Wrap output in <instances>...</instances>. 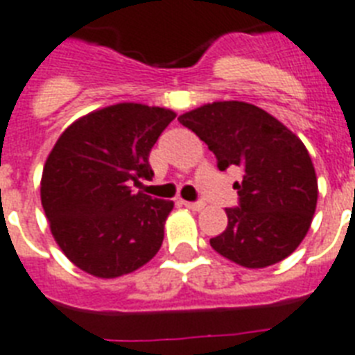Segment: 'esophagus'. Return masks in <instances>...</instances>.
<instances>
[{
    "label": "esophagus",
    "mask_w": 355,
    "mask_h": 355,
    "mask_svg": "<svg viewBox=\"0 0 355 355\" xmlns=\"http://www.w3.org/2000/svg\"><path fill=\"white\" fill-rule=\"evenodd\" d=\"M182 205L186 208H189V210H201L205 207L201 201H182Z\"/></svg>",
    "instance_id": "34e87169"
}]
</instances>
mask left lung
<instances>
[{
    "label": "left lung",
    "instance_id": "left-lung-1",
    "mask_svg": "<svg viewBox=\"0 0 355 355\" xmlns=\"http://www.w3.org/2000/svg\"><path fill=\"white\" fill-rule=\"evenodd\" d=\"M212 150L220 171L238 166V207L210 245L245 268L283 261L309 231L318 197L311 156L300 137L261 107L214 102L178 117Z\"/></svg>",
    "mask_w": 355,
    "mask_h": 355
}]
</instances>
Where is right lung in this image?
<instances>
[{"mask_svg":"<svg viewBox=\"0 0 355 355\" xmlns=\"http://www.w3.org/2000/svg\"><path fill=\"white\" fill-rule=\"evenodd\" d=\"M171 110L115 104L78 119L46 159L40 201L51 234L83 272L113 279L153 259L173 201L132 186L153 180L148 154Z\"/></svg>","mask_w":355,"mask_h":355,"instance_id":"add662e5","label":"right lung"}]
</instances>
